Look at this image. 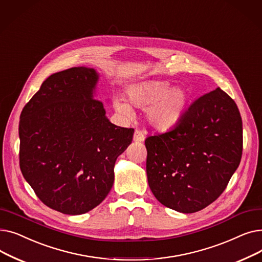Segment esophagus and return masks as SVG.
Here are the masks:
<instances>
[{
  "mask_svg": "<svg viewBox=\"0 0 262 262\" xmlns=\"http://www.w3.org/2000/svg\"><path fill=\"white\" fill-rule=\"evenodd\" d=\"M144 139H145L144 134L141 130H139V129H136L135 134H134V141H136V142H142V141H144Z\"/></svg>",
  "mask_w": 262,
  "mask_h": 262,
  "instance_id": "1",
  "label": "esophagus"
}]
</instances>
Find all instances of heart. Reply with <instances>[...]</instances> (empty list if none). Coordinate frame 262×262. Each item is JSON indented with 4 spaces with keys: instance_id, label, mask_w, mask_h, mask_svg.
<instances>
[{
    "instance_id": "1",
    "label": "heart",
    "mask_w": 262,
    "mask_h": 262,
    "mask_svg": "<svg viewBox=\"0 0 262 262\" xmlns=\"http://www.w3.org/2000/svg\"><path fill=\"white\" fill-rule=\"evenodd\" d=\"M130 103L146 109V119L156 129L173 127L184 116L189 102V93L181 87L170 88L164 80H146L135 84L127 89ZM115 108L124 117L133 115L130 106L122 99H116Z\"/></svg>"
}]
</instances>
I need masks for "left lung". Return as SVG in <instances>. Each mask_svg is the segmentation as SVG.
<instances>
[{
	"mask_svg": "<svg viewBox=\"0 0 262 262\" xmlns=\"http://www.w3.org/2000/svg\"><path fill=\"white\" fill-rule=\"evenodd\" d=\"M242 134L240 112L226 92L216 88L200 96L174 128L145 139L147 182L155 198L178 212L207 207L239 167Z\"/></svg>",
	"mask_w": 262,
	"mask_h": 262,
	"instance_id": "left-lung-1",
	"label": "left lung"
}]
</instances>
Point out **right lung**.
I'll return each mask as SVG.
<instances>
[{"instance_id": "right-lung-1", "label": "right lung", "mask_w": 262, "mask_h": 262, "mask_svg": "<svg viewBox=\"0 0 262 262\" xmlns=\"http://www.w3.org/2000/svg\"><path fill=\"white\" fill-rule=\"evenodd\" d=\"M94 69L74 67L54 73L20 116V169L48 207L82 214L112 190L119 155L132 143L134 128L115 125L93 98Z\"/></svg>"}]
</instances>
